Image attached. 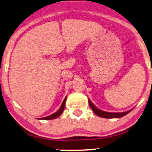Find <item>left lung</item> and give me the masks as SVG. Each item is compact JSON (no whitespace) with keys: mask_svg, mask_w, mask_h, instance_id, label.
<instances>
[{"mask_svg":"<svg viewBox=\"0 0 152 152\" xmlns=\"http://www.w3.org/2000/svg\"><path fill=\"white\" fill-rule=\"evenodd\" d=\"M89 104L92 108V111L94 112V113H95L96 115L99 117H103V118H120V117H124V115H127L128 113H129L131 112V110L127 112H119V113H113V112H104L102 111V110H99V109L96 107L93 104V103L91 102L90 99H89Z\"/></svg>","mask_w":152,"mask_h":152,"instance_id":"1","label":"left lung"}]
</instances>
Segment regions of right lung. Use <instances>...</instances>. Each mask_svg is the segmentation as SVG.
Wrapping results in <instances>:
<instances>
[{
    "label": "right lung",
    "instance_id": "1",
    "mask_svg": "<svg viewBox=\"0 0 152 152\" xmlns=\"http://www.w3.org/2000/svg\"><path fill=\"white\" fill-rule=\"evenodd\" d=\"M65 101H66V97L65 98V99H64L63 102H62V104H61V107H60V108L59 109V110H58V112H55V113L53 114V115L48 116V117H42V118H40V119H55V118H57V117H60V116L62 115V112H63V110H64V109H65Z\"/></svg>",
    "mask_w": 152,
    "mask_h": 152
}]
</instances>
